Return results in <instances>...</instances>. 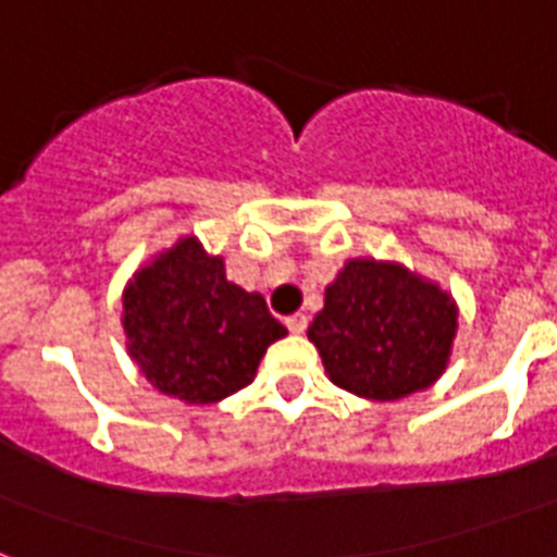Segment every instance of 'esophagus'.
I'll list each match as a JSON object with an SVG mask.
<instances>
[{
	"mask_svg": "<svg viewBox=\"0 0 557 557\" xmlns=\"http://www.w3.org/2000/svg\"><path fill=\"white\" fill-rule=\"evenodd\" d=\"M286 326H288V332H295V335H304L306 326H309V318H306L304 312L288 314V318H286Z\"/></svg>",
	"mask_w": 557,
	"mask_h": 557,
	"instance_id": "34e87169",
	"label": "esophagus"
}]
</instances>
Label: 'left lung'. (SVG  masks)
<instances>
[{"instance_id":"1","label":"left lung","mask_w":557,"mask_h":557,"mask_svg":"<svg viewBox=\"0 0 557 557\" xmlns=\"http://www.w3.org/2000/svg\"><path fill=\"white\" fill-rule=\"evenodd\" d=\"M454 335L457 306L442 288L375 260L347 262L309 326L330 379L375 401L431 387Z\"/></svg>"}]
</instances>
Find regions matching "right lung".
Masks as SVG:
<instances>
[{
	"label": "right lung",
	"mask_w": 557,
	"mask_h": 557,
	"mask_svg": "<svg viewBox=\"0 0 557 557\" xmlns=\"http://www.w3.org/2000/svg\"><path fill=\"white\" fill-rule=\"evenodd\" d=\"M124 332L152 387L210 405L251 384L286 326L260 295L227 283L222 260L187 236L126 286Z\"/></svg>",
	"instance_id": "right-lung-1"
}]
</instances>
